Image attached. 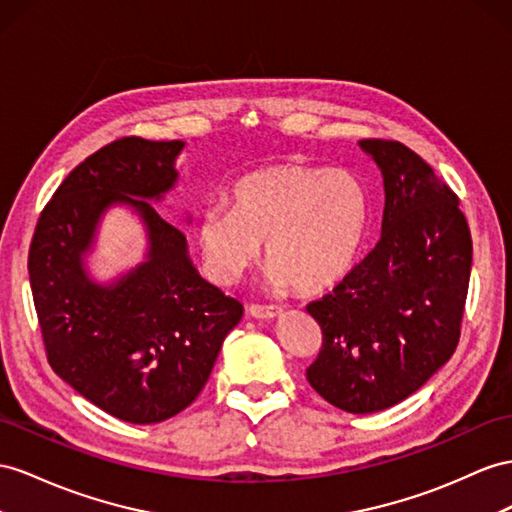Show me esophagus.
<instances>
[{"instance_id":"esophagus-1","label":"esophagus","mask_w":512,"mask_h":512,"mask_svg":"<svg viewBox=\"0 0 512 512\" xmlns=\"http://www.w3.org/2000/svg\"><path fill=\"white\" fill-rule=\"evenodd\" d=\"M248 313H251V316L257 318V320H272V318L279 316L281 307H277V305H251V307H248Z\"/></svg>"}]
</instances>
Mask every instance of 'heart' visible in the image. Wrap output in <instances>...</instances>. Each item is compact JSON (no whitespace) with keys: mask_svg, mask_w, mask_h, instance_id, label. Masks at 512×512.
Here are the masks:
<instances>
[{"mask_svg":"<svg viewBox=\"0 0 512 512\" xmlns=\"http://www.w3.org/2000/svg\"><path fill=\"white\" fill-rule=\"evenodd\" d=\"M368 192L348 170L283 164L235 181L229 207L201 216V253L218 283H235L266 244L274 290L320 294L355 266L368 229Z\"/></svg>","mask_w":512,"mask_h":512,"instance_id":"1","label":"heart"}]
</instances>
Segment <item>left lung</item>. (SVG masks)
Listing matches in <instances>:
<instances>
[{
	"mask_svg": "<svg viewBox=\"0 0 512 512\" xmlns=\"http://www.w3.org/2000/svg\"><path fill=\"white\" fill-rule=\"evenodd\" d=\"M359 144L383 173V233L331 294L307 305L322 329L307 381L363 415L409 398L454 355L471 233L458 196L415 151L398 140Z\"/></svg>",
	"mask_w": 512,
	"mask_h": 512,
	"instance_id": "8db88e82",
	"label": "left lung"
}]
</instances>
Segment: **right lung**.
Segmentation results:
<instances>
[{
	"instance_id": "right-lung-1",
	"label": "right lung",
	"mask_w": 512,
	"mask_h": 512,
	"mask_svg": "<svg viewBox=\"0 0 512 512\" xmlns=\"http://www.w3.org/2000/svg\"><path fill=\"white\" fill-rule=\"evenodd\" d=\"M181 149V140L127 136L88 155L45 205L30 244V285L51 370L129 424L164 422L190 406L244 313L196 272L186 235L149 203L173 188ZM114 202L141 214L150 255L106 288L85 277L81 255Z\"/></svg>"
}]
</instances>
